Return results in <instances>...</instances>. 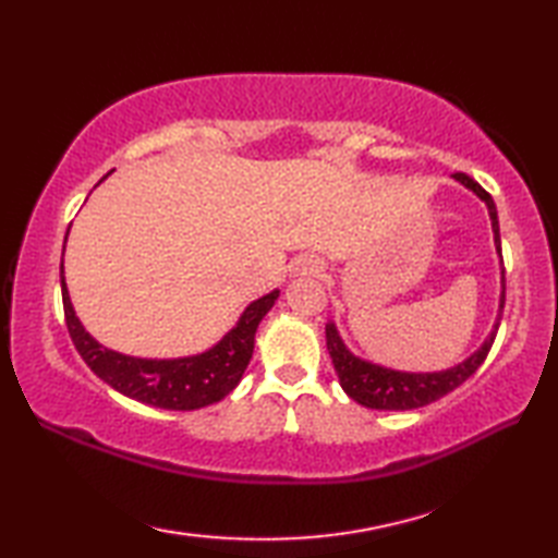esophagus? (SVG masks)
Listing matches in <instances>:
<instances>
[{
	"instance_id": "esophagus-1",
	"label": "esophagus",
	"mask_w": 558,
	"mask_h": 558,
	"mask_svg": "<svg viewBox=\"0 0 558 558\" xmlns=\"http://www.w3.org/2000/svg\"><path fill=\"white\" fill-rule=\"evenodd\" d=\"M324 270V264L316 256H304L298 260V276H318Z\"/></svg>"
}]
</instances>
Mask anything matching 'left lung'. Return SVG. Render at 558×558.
<instances>
[{
    "mask_svg": "<svg viewBox=\"0 0 558 558\" xmlns=\"http://www.w3.org/2000/svg\"><path fill=\"white\" fill-rule=\"evenodd\" d=\"M453 180L460 182L462 186H468L470 192H475L484 201V204H487L489 218H492V230H494V244H496V252L501 254L499 216H496L494 198L465 172H456ZM504 302H506V278H504V268H501L499 316H496V324L492 328L489 338L484 340L482 348L477 352H472L468 360H462L460 364L450 366V369H441V372H420V374L396 372V369H388V366L366 362L345 348V342H342L336 324L328 322L326 324V348H328L330 360H333L342 390H345L352 400H357L360 405L372 408V410H417V408L429 405V402H434L438 398L448 396L450 390H456L460 384H465L468 378L480 369L482 362L487 360V354L494 345L496 330H499Z\"/></svg>",
    "mask_w": 558,
    "mask_h": 558,
    "instance_id": "obj_1",
    "label": "left lung"
}]
</instances>
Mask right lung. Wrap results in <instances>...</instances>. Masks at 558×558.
Returning <instances> with one entry per match:
<instances>
[{
  "label": "right lung",
  "instance_id": "right-lung-1",
  "mask_svg": "<svg viewBox=\"0 0 558 558\" xmlns=\"http://www.w3.org/2000/svg\"><path fill=\"white\" fill-rule=\"evenodd\" d=\"M59 278H62L66 328L83 362H86L105 384L120 390L122 396L162 410H198L213 405V402L228 396L230 390L242 381L246 364L252 360L254 338L260 318L270 312V306L276 304L280 294V290H272L264 294V298L254 300L242 312L240 322H236L230 333L206 352L180 360H141L100 345V342L83 328L74 306H71L69 290L64 282V260L62 266H59Z\"/></svg>",
  "mask_w": 558,
  "mask_h": 558
}]
</instances>
